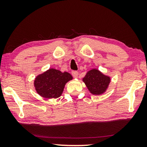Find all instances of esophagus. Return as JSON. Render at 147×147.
<instances>
[{
  "label": "esophagus",
  "mask_w": 147,
  "mask_h": 147,
  "mask_svg": "<svg viewBox=\"0 0 147 147\" xmlns=\"http://www.w3.org/2000/svg\"><path fill=\"white\" fill-rule=\"evenodd\" d=\"M72 75L75 78H77V76H78V72L77 71H72Z\"/></svg>",
  "instance_id": "obj_1"
}]
</instances>
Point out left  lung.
I'll return each instance as SVG.
<instances>
[{
  "instance_id": "8db88e82",
  "label": "left lung",
  "mask_w": 147,
  "mask_h": 147,
  "mask_svg": "<svg viewBox=\"0 0 147 147\" xmlns=\"http://www.w3.org/2000/svg\"><path fill=\"white\" fill-rule=\"evenodd\" d=\"M83 82L91 93L99 95L106 90L110 84L111 78L97 69H92L84 77Z\"/></svg>"
}]
</instances>
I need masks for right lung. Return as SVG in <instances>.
Masks as SVG:
<instances>
[{
  "label": "right lung",
  "mask_w": 147,
  "mask_h": 147,
  "mask_svg": "<svg viewBox=\"0 0 147 147\" xmlns=\"http://www.w3.org/2000/svg\"><path fill=\"white\" fill-rule=\"evenodd\" d=\"M72 77L67 72L50 68L35 78L34 87L37 93L47 99L57 98L61 95L65 84Z\"/></svg>",
  "instance_id": "1"
}]
</instances>
